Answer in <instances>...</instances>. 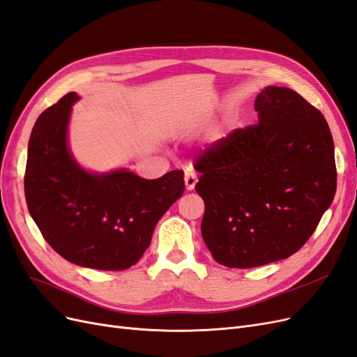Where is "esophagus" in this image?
I'll return each instance as SVG.
<instances>
[{
	"label": "esophagus",
	"mask_w": 357,
	"mask_h": 357,
	"mask_svg": "<svg viewBox=\"0 0 357 357\" xmlns=\"http://www.w3.org/2000/svg\"><path fill=\"white\" fill-rule=\"evenodd\" d=\"M197 181H198V177H197L195 172H192V171L186 172V176H185V185H186V189H188V190H193V189H195Z\"/></svg>",
	"instance_id": "34e87169"
}]
</instances>
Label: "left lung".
<instances>
[{"label": "left lung", "mask_w": 357, "mask_h": 357, "mask_svg": "<svg viewBox=\"0 0 357 357\" xmlns=\"http://www.w3.org/2000/svg\"><path fill=\"white\" fill-rule=\"evenodd\" d=\"M257 123L199 155L201 234L214 261L253 268L296 253L337 190L333 139L323 114L289 88L256 96Z\"/></svg>", "instance_id": "left-lung-1"}]
</instances>
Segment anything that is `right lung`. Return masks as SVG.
<instances>
[{
  "label": "right lung",
  "mask_w": 357,
  "mask_h": 357,
  "mask_svg": "<svg viewBox=\"0 0 357 357\" xmlns=\"http://www.w3.org/2000/svg\"><path fill=\"white\" fill-rule=\"evenodd\" d=\"M77 100L75 92L62 96L32 128L24 180L26 205L45 240L68 262L122 271L139 261L156 223L183 195V171L155 180L128 169L84 171L67 143Z\"/></svg>",
  "instance_id": "right-lung-1"
}]
</instances>
